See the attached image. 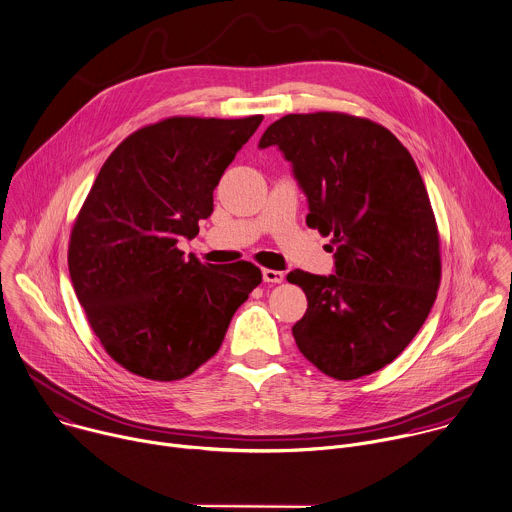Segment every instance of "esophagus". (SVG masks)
<instances>
[{
    "label": "esophagus",
    "mask_w": 512,
    "mask_h": 512,
    "mask_svg": "<svg viewBox=\"0 0 512 512\" xmlns=\"http://www.w3.org/2000/svg\"><path fill=\"white\" fill-rule=\"evenodd\" d=\"M285 279L283 271H275V269H263V281L265 283H281Z\"/></svg>",
    "instance_id": "obj_1"
}]
</instances>
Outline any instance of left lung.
<instances>
[{"instance_id":"left-lung-1","label":"left lung","mask_w":512,"mask_h":512,"mask_svg":"<svg viewBox=\"0 0 512 512\" xmlns=\"http://www.w3.org/2000/svg\"><path fill=\"white\" fill-rule=\"evenodd\" d=\"M293 164L307 227L331 237L335 273L295 269L307 297L299 352L325 376L358 380L394 362L440 287L434 211L406 146L382 124L344 112L287 114L259 140Z\"/></svg>"}]
</instances>
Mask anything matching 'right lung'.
<instances>
[{"mask_svg":"<svg viewBox=\"0 0 512 512\" xmlns=\"http://www.w3.org/2000/svg\"><path fill=\"white\" fill-rule=\"evenodd\" d=\"M263 116H170L126 136L74 221L68 267L106 354L154 382L211 360L231 317L261 283L249 261L203 265L179 241L199 235L213 191Z\"/></svg>","mask_w":512,"mask_h":512,"instance_id":"right-lung-1","label":"right lung"}]
</instances>
